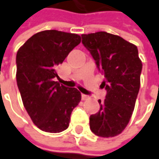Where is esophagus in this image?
Instances as JSON below:
<instances>
[{"label":"esophagus","instance_id":"esophagus-1","mask_svg":"<svg viewBox=\"0 0 159 159\" xmlns=\"http://www.w3.org/2000/svg\"><path fill=\"white\" fill-rule=\"evenodd\" d=\"M88 98H89V97L87 96V95H85V94H82V99H83V100H85V99H87Z\"/></svg>","mask_w":159,"mask_h":159}]
</instances>
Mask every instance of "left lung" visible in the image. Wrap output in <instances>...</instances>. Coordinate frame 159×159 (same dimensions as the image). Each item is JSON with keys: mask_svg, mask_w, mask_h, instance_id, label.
Returning a JSON list of instances; mask_svg holds the SVG:
<instances>
[{"mask_svg": "<svg viewBox=\"0 0 159 159\" xmlns=\"http://www.w3.org/2000/svg\"><path fill=\"white\" fill-rule=\"evenodd\" d=\"M82 43L104 75L101 86L107 90L106 99H98V112L90 116V130L98 136H115L129 124L139 92L143 64L138 49L106 31L83 34Z\"/></svg>", "mask_w": 159, "mask_h": 159, "instance_id": "left-lung-1", "label": "left lung"}]
</instances>
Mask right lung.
<instances>
[{
  "instance_id": "1",
  "label": "right lung",
  "mask_w": 159,
  "mask_h": 159,
  "mask_svg": "<svg viewBox=\"0 0 159 159\" xmlns=\"http://www.w3.org/2000/svg\"><path fill=\"white\" fill-rule=\"evenodd\" d=\"M81 42L77 34L56 30L36 33L16 53V83L33 123L49 133L69 128L70 115L81 93L53 81L56 69Z\"/></svg>"
}]
</instances>
